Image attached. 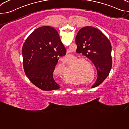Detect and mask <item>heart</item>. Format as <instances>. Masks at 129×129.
Here are the masks:
<instances>
[{"label":"heart","instance_id":"obj_1","mask_svg":"<svg viewBox=\"0 0 129 129\" xmlns=\"http://www.w3.org/2000/svg\"><path fill=\"white\" fill-rule=\"evenodd\" d=\"M90 66L88 65L87 64ZM73 68L77 78L80 81L87 82L94 79V70L92 64L85 60H79L77 61ZM93 75H92V72Z\"/></svg>","mask_w":129,"mask_h":129}]
</instances>
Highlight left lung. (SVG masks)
Returning a JSON list of instances; mask_svg holds the SVG:
<instances>
[{
	"mask_svg": "<svg viewBox=\"0 0 129 129\" xmlns=\"http://www.w3.org/2000/svg\"><path fill=\"white\" fill-rule=\"evenodd\" d=\"M76 43L77 52L82 53L95 65L98 77L91 88L98 86L108 77L112 67L111 43L101 30L92 26H86L79 30Z\"/></svg>",
	"mask_w": 129,
	"mask_h": 129,
	"instance_id": "8db88e82",
	"label": "left lung"
}]
</instances>
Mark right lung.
I'll list each match as a JSON object with an SVG mask.
<instances>
[{
    "instance_id": "add662e5",
    "label": "right lung",
    "mask_w": 129,
    "mask_h": 129,
    "mask_svg": "<svg viewBox=\"0 0 129 129\" xmlns=\"http://www.w3.org/2000/svg\"><path fill=\"white\" fill-rule=\"evenodd\" d=\"M23 65L26 76L42 90L60 88L53 78L59 58L65 56L66 49L54 28L44 26L32 32L22 47Z\"/></svg>"
}]
</instances>
